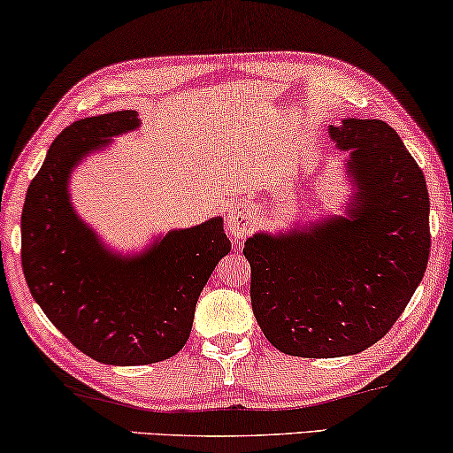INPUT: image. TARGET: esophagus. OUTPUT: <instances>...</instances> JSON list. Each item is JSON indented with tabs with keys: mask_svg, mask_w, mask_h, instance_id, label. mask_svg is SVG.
<instances>
[{
	"mask_svg": "<svg viewBox=\"0 0 453 453\" xmlns=\"http://www.w3.org/2000/svg\"><path fill=\"white\" fill-rule=\"evenodd\" d=\"M254 221H256L254 207L240 201V203H234L232 210L227 211V232L232 234L234 238L242 240L250 234V229H252Z\"/></svg>",
	"mask_w": 453,
	"mask_h": 453,
	"instance_id": "obj_1",
	"label": "esophagus"
}]
</instances>
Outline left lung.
<instances>
[{
  "instance_id": "8db88e82",
  "label": "left lung",
  "mask_w": 453,
  "mask_h": 453,
  "mask_svg": "<svg viewBox=\"0 0 453 453\" xmlns=\"http://www.w3.org/2000/svg\"><path fill=\"white\" fill-rule=\"evenodd\" d=\"M328 133L350 150L358 189L349 218L257 232L243 246L257 325L292 357L357 355L381 341L418 290L432 246L426 177L401 136L377 119H344Z\"/></svg>"
}]
</instances>
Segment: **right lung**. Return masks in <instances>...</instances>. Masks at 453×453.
<instances>
[{"mask_svg":"<svg viewBox=\"0 0 453 453\" xmlns=\"http://www.w3.org/2000/svg\"><path fill=\"white\" fill-rule=\"evenodd\" d=\"M139 125L134 111H117L64 128L21 211V268L34 300L78 350L120 367L159 363L183 349L199 294L232 250L221 218L173 229L136 256L111 252L78 218L72 169Z\"/></svg>","mask_w":453,"mask_h":453,"instance_id":"1","label":"right lung"}]
</instances>
